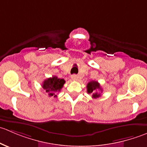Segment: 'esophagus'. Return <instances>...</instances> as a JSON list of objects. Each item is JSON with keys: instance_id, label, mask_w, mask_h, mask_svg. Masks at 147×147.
I'll list each match as a JSON object with an SVG mask.
<instances>
[{"instance_id": "obj_1", "label": "esophagus", "mask_w": 147, "mask_h": 147, "mask_svg": "<svg viewBox=\"0 0 147 147\" xmlns=\"http://www.w3.org/2000/svg\"><path fill=\"white\" fill-rule=\"evenodd\" d=\"M71 79H72V80H77L78 79V75H71Z\"/></svg>"}]
</instances>
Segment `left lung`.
<instances>
[{
  "label": "left lung",
  "instance_id": "left-lung-1",
  "mask_svg": "<svg viewBox=\"0 0 147 147\" xmlns=\"http://www.w3.org/2000/svg\"><path fill=\"white\" fill-rule=\"evenodd\" d=\"M99 90L102 92L100 83H98V82H97V81H91V82H90L87 84V91L89 94L92 93V98H98V97L101 96L100 93L97 92Z\"/></svg>",
  "mask_w": 147,
  "mask_h": 147
}]
</instances>
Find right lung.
<instances>
[{
  "instance_id": "add662e5",
  "label": "right lung",
  "mask_w": 147,
  "mask_h": 147,
  "mask_svg": "<svg viewBox=\"0 0 147 147\" xmlns=\"http://www.w3.org/2000/svg\"><path fill=\"white\" fill-rule=\"evenodd\" d=\"M65 83L64 79H60L57 77L53 76L45 80L42 83V88L47 93L49 97H56V92H60Z\"/></svg>"
}]
</instances>
